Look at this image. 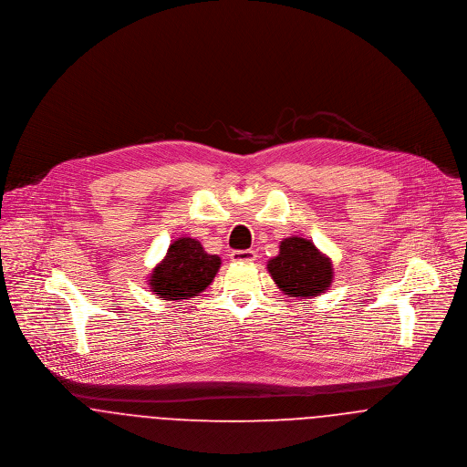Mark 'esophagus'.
I'll list each match as a JSON object with an SVG mask.
<instances>
[{
    "instance_id": "34e87169",
    "label": "esophagus",
    "mask_w": 467,
    "mask_h": 467,
    "mask_svg": "<svg viewBox=\"0 0 467 467\" xmlns=\"http://www.w3.org/2000/svg\"><path fill=\"white\" fill-rule=\"evenodd\" d=\"M231 259L233 261H245V263H249V261L256 259V253L251 251V249H247V251H233L231 253Z\"/></svg>"
}]
</instances>
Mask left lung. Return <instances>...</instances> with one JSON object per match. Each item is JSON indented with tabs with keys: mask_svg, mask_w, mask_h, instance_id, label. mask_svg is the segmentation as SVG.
<instances>
[{
	"mask_svg": "<svg viewBox=\"0 0 467 467\" xmlns=\"http://www.w3.org/2000/svg\"><path fill=\"white\" fill-rule=\"evenodd\" d=\"M266 268L286 296L299 299L324 294L333 281L331 259L299 236L285 238L279 254L266 263Z\"/></svg>",
	"mask_w": 467,
	"mask_h": 467,
	"instance_id": "1",
	"label": "left lung"
}]
</instances>
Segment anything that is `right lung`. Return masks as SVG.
<instances>
[{
  "label": "right lung",
  "instance_id": "right-lung-1",
  "mask_svg": "<svg viewBox=\"0 0 467 467\" xmlns=\"http://www.w3.org/2000/svg\"><path fill=\"white\" fill-rule=\"evenodd\" d=\"M220 268V258L208 254L193 238L175 240L152 270L149 285L162 301L190 299L204 292Z\"/></svg>",
  "mask_w": 467,
  "mask_h": 467
}]
</instances>
